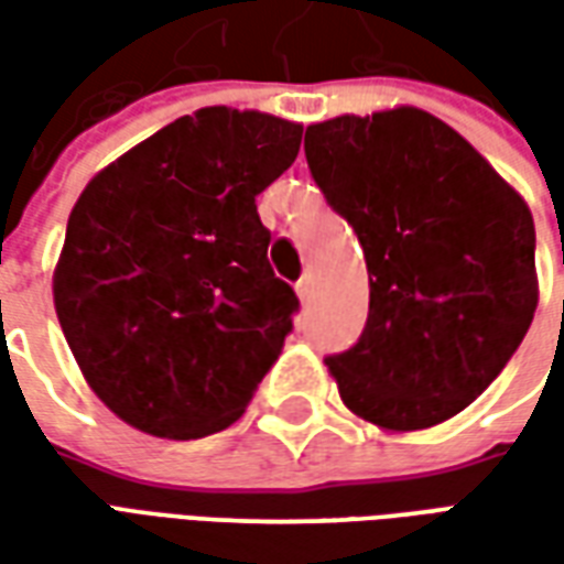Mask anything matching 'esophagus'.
I'll list each match as a JSON object with an SVG mask.
<instances>
[{"instance_id":"34e87169","label":"esophagus","mask_w":564,"mask_h":564,"mask_svg":"<svg viewBox=\"0 0 564 564\" xmlns=\"http://www.w3.org/2000/svg\"><path fill=\"white\" fill-rule=\"evenodd\" d=\"M295 293H299L302 302H311V299H314V293H317V281H314V274H311V271H305V274L299 278V283H295Z\"/></svg>"}]
</instances>
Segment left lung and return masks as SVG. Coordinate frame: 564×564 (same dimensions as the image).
Segmentation results:
<instances>
[{
	"label": "left lung",
	"mask_w": 564,
	"mask_h": 564,
	"mask_svg": "<svg viewBox=\"0 0 564 564\" xmlns=\"http://www.w3.org/2000/svg\"><path fill=\"white\" fill-rule=\"evenodd\" d=\"M305 156L332 210L354 226L371 283L359 341L326 356L344 404L392 432L456 416L532 326V210L420 108L314 123Z\"/></svg>",
	"instance_id": "left-lung-1"
}]
</instances>
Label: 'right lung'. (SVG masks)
<instances>
[{
    "label": "right lung",
    "mask_w": 564,
    "mask_h": 564,
    "mask_svg": "<svg viewBox=\"0 0 564 564\" xmlns=\"http://www.w3.org/2000/svg\"><path fill=\"white\" fill-rule=\"evenodd\" d=\"M299 144V123L214 105L162 127L80 193L54 274L56 317L123 423L189 441L245 414L299 311L257 214Z\"/></svg>",
    "instance_id": "add662e5"
}]
</instances>
